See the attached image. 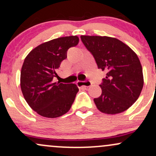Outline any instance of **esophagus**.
<instances>
[{"label":"esophagus","mask_w":156,"mask_h":156,"mask_svg":"<svg viewBox=\"0 0 156 156\" xmlns=\"http://www.w3.org/2000/svg\"><path fill=\"white\" fill-rule=\"evenodd\" d=\"M77 84H78L79 87H89L92 86V83L90 80H78V81H77Z\"/></svg>","instance_id":"1"}]
</instances>
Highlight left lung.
I'll use <instances>...</instances> for the list:
<instances>
[{
    "label": "left lung",
    "mask_w": 156,
    "mask_h": 156,
    "mask_svg": "<svg viewBox=\"0 0 156 156\" xmlns=\"http://www.w3.org/2000/svg\"><path fill=\"white\" fill-rule=\"evenodd\" d=\"M82 42L105 78L100 87L101 95L94 98L101 112H125L136 101L144 85L142 67L137 55L119 39L101 36H80Z\"/></svg>",
    "instance_id": "left-lung-1"
}]
</instances>
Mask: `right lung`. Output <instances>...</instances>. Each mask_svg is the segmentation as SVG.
Instances as JSON below:
<instances>
[{
	"label": "right lung",
	"mask_w": 156,
	"mask_h": 156,
	"mask_svg": "<svg viewBox=\"0 0 156 156\" xmlns=\"http://www.w3.org/2000/svg\"><path fill=\"white\" fill-rule=\"evenodd\" d=\"M77 36L60 37L41 44L28 53L20 73L23 94L30 107L39 115L55 118L72 106L78 87L75 83H54L57 69L67 58L68 49L78 44Z\"/></svg>",
	"instance_id": "obj_1"
}]
</instances>
